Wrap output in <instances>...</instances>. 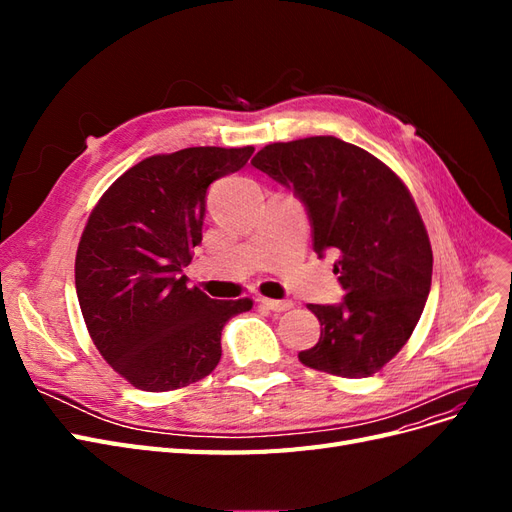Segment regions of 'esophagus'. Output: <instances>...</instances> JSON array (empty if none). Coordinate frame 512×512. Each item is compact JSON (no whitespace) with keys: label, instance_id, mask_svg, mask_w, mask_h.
Instances as JSON below:
<instances>
[{"label":"esophagus","instance_id":"1","mask_svg":"<svg viewBox=\"0 0 512 512\" xmlns=\"http://www.w3.org/2000/svg\"><path fill=\"white\" fill-rule=\"evenodd\" d=\"M260 303L269 307L271 312H286V309L292 307V301H277V299H260Z\"/></svg>","mask_w":512,"mask_h":512}]
</instances>
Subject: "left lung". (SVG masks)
<instances>
[{"mask_svg": "<svg viewBox=\"0 0 512 512\" xmlns=\"http://www.w3.org/2000/svg\"><path fill=\"white\" fill-rule=\"evenodd\" d=\"M252 164L297 196L314 252H331L342 303L314 305L320 339L307 367L367 378L410 339L431 288V245L414 200L393 170L335 136L273 143Z\"/></svg>", "mask_w": 512, "mask_h": 512, "instance_id": "left-lung-1", "label": "left lung"}]
</instances>
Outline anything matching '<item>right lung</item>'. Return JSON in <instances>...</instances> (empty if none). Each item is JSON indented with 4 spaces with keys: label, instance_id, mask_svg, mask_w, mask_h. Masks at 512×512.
I'll list each match as a JSON object with an SVG mask.
<instances>
[{
    "label": "right lung",
    "instance_id": "obj_1",
    "mask_svg": "<svg viewBox=\"0 0 512 512\" xmlns=\"http://www.w3.org/2000/svg\"><path fill=\"white\" fill-rule=\"evenodd\" d=\"M254 147H188L126 170L91 211L74 282L87 331L119 376L162 393L209 376L222 329L252 309L188 288L183 269L203 241L207 188L241 170Z\"/></svg>",
    "mask_w": 512,
    "mask_h": 512
}]
</instances>
